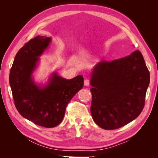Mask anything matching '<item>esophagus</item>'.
Segmentation results:
<instances>
[{
    "label": "esophagus",
    "instance_id": "1",
    "mask_svg": "<svg viewBox=\"0 0 158 158\" xmlns=\"http://www.w3.org/2000/svg\"><path fill=\"white\" fill-rule=\"evenodd\" d=\"M89 80H84V85L85 86H89Z\"/></svg>",
    "mask_w": 158,
    "mask_h": 158
}]
</instances>
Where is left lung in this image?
Returning <instances> with one entry per match:
<instances>
[{"mask_svg":"<svg viewBox=\"0 0 158 158\" xmlns=\"http://www.w3.org/2000/svg\"><path fill=\"white\" fill-rule=\"evenodd\" d=\"M149 84V70L139 51L97 64L90 79V111L95 123L113 130L135 120L144 108Z\"/></svg>","mask_w":158,"mask_h":158,"instance_id":"left-lung-1","label":"left lung"}]
</instances>
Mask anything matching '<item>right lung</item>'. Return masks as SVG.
<instances>
[{"label":"right lung","instance_id":"add662e5","mask_svg":"<svg viewBox=\"0 0 158 158\" xmlns=\"http://www.w3.org/2000/svg\"><path fill=\"white\" fill-rule=\"evenodd\" d=\"M51 42V37L40 35L28 41L16 55L9 76L14 105L19 113L46 128L59 125L69 102L84 85L82 75L68 80L56 72L51 74L46 84L35 83L33 73L40 56Z\"/></svg>","mask_w":158,"mask_h":158}]
</instances>
